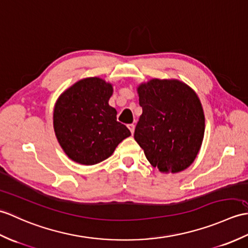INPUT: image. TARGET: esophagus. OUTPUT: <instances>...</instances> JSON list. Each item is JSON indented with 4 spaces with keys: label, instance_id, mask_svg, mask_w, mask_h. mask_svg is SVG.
I'll list each match as a JSON object with an SVG mask.
<instances>
[{
    "label": "esophagus",
    "instance_id": "obj_1",
    "mask_svg": "<svg viewBox=\"0 0 248 248\" xmlns=\"http://www.w3.org/2000/svg\"><path fill=\"white\" fill-rule=\"evenodd\" d=\"M127 126H128V128H129V130H130L131 135H133V134L135 133V124H129V125H127Z\"/></svg>",
    "mask_w": 248,
    "mask_h": 248
}]
</instances>
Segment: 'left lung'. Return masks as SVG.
Segmentation results:
<instances>
[{"label": "left lung", "mask_w": 248, "mask_h": 248, "mask_svg": "<svg viewBox=\"0 0 248 248\" xmlns=\"http://www.w3.org/2000/svg\"><path fill=\"white\" fill-rule=\"evenodd\" d=\"M142 114L135 140L162 173L188 168L199 153L205 115L196 93L178 80L152 79L138 88Z\"/></svg>", "instance_id": "left-lung-1"}]
</instances>
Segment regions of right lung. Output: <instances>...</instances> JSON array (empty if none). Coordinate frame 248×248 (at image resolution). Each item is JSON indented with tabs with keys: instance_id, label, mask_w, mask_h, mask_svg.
<instances>
[{
	"instance_id": "1",
	"label": "right lung",
	"mask_w": 248,
	"mask_h": 248,
	"mask_svg": "<svg viewBox=\"0 0 248 248\" xmlns=\"http://www.w3.org/2000/svg\"><path fill=\"white\" fill-rule=\"evenodd\" d=\"M112 86L98 78H85L64 91L55 105L54 130L69 158L93 166L108 157L130 136L109 106Z\"/></svg>"
}]
</instances>
